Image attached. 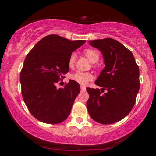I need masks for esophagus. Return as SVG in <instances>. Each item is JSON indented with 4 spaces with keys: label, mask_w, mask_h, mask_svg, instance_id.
I'll return each mask as SVG.
<instances>
[{
    "label": "esophagus",
    "mask_w": 156,
    "mask_h": 156,
    "mask_svg": "<svg viewBox=\"0 0 156 156\" xmlns=\"http://www.w3.org/2000/svg\"><path fill=\"white\" fill-rule=\"evenodd\" d=\"M80 90L81 92H83V91H86V87L85 86H80Z\"/></svg>",
    "instance_id": "1"
}]
</instances>
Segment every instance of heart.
<instances>
[{
  "label": "heart",
  "instance_id": "1",
  "mask_svg": "<svg viewBox=\"0 0 156 156\" xmlns=\"http://www.w3.org/2000/svg\"><path fill=\"white\" fill-rule=\"evenodd\" d=\"M84 53L87 55V58L92 62V63H95L99 60L100 54L98 51L94 49H87L84 51ZM76 54L75 53H73L72 54L69 55V60H68V64L69 67H72L74 66L75 63H76ZM93 76L91 73H87V72H82V71H77L75 73H73L70 76V78L74 81L77 82L79 84H87L89 80L92 79Z\"/></svg>",
  "mask_w": 156,
  "mask_h": 156
}]
</instances>
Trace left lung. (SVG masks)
<instances>
[{
	"instance_id": "obj_1",
	"label": "left lung",
	"mask_w": 156,
	"mask_h": 156,
	"mask_svg": "<svg viewBox=\"0 0 156 156\" xmlns=\"http://www.w3.org/2000/svg\"><path fill=\"white\" fill-rule=\"evenodd\" d=\"M89 44L102 52L105 67L95 81L103 88L87 89V109L94 121L112 124L126 117L134 106L140 87L139 66L132 52L115 39H96Z\"/></svg>"
}]
</instances>
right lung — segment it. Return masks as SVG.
Returning <instances> with one entry per match:
<instances>
[{
	"mask_svg": "<svg viewBox=\"0 0 156 156\" xmlns=\"http://www.w3.org/2000/svg\"><path fill=\"white\" fill-rule=\"evenodd\" d=\"M85 42L51 34L27 54L20 77L22 96L28 111L39 121L58 124L70 114L80 91L79 83L69 80L59 89L55 83L69 71V55Z\"/></svg>",
	"mask_w": 156,
	"mask_h": 156,
	"instance_id": "add662e5",
	"label": "right lung"
}]
</instances>
